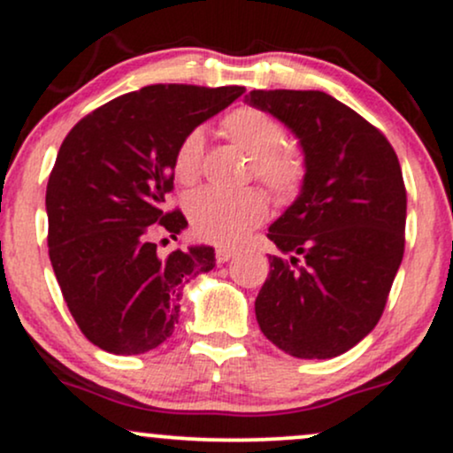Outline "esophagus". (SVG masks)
<instances>
[{
	"label": "esophagus",
	"instance_id": "1",
	"mask_svg": "<svg viewBox=\"0 0 453 453\" xmlns=\"http://www.w3.org/2000/svg\"><path fill=\"white\" fill-rule=\"evenodd\" d=\"M215 256H217V262L223 264V262H227L230 257L236 256V249H234V247H217Z\"/></svg>",
	"mask_w": 453,
	"mask_h": 453
}]
</instances>
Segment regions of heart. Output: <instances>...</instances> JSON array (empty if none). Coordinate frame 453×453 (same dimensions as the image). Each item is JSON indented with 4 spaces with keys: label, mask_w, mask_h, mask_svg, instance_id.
Returning a JSON list of instances; mask_svg holds the SVG:
<instances>
[{
    "label": "heart",
    "mask_w": 453,
    "mask_h": 453,
    "mask_svg": "<svg viewBox=\"0 0 453 453\" xmlns=\"http://www.w3.org/2000/svg\"><path fill=\"white\" fill-rule=\"evenodd\" d=\"M221 132L244 153L251 155L253 174L273 194L289 197L300 189L304 179V159L298 149L283 144V126L273 114L259 108H236L223 117ZM202 157L204 134L202 129H191L180 138L174 150L173 170L176 180L194 185L200 179ZM266 212V197L259 189H200L187 202V215L194 232L217 244L238 242L244 234L264 221Z\"/></svg>",
    "instance_id": "b5f03b06"
}]
</instances>
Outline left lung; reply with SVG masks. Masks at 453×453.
I'll list each match as a JSON object with an SVG mask.
<instances>
[{"instance_id": "8db88e82", "label": "left lung", "mask_w": 453, "mask_h": 453, "mask_svg": "<svg viewBox=\"0 0 453 453\" xmlns=\"http://www.w3.org/2000/svg\"><path fill=\"white\" fill-rule=\"evenodd\" d=\"M244 102L285 123L304 153L300 196L268 227L289 257H268L259 330L294 357H336L377 326L403 262L398 157L375 126L324 91L259 89Z\"/></svg>"}]
</instances>
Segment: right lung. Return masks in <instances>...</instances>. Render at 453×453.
<instances>
[{"label":"right lung","mask_w":453,"mask_h":453,"mask_svg":"<svg viewBox=\"0 0 453 453\" xmlns=\"http://www.w3.org/2000/svg\"><path fill=\"white\" fill-rule=\"evenodd\" d=\"M244 87L150 85L87 114L61 144L46 185L49 257L82 334L117 356L170 339L185 283L215 266V249L161 256L157 236L187 227L165 211L174 150ZM165 241V238H164Z\"/></svg>","instance_id":"right-lung-1"}]
</instances>
